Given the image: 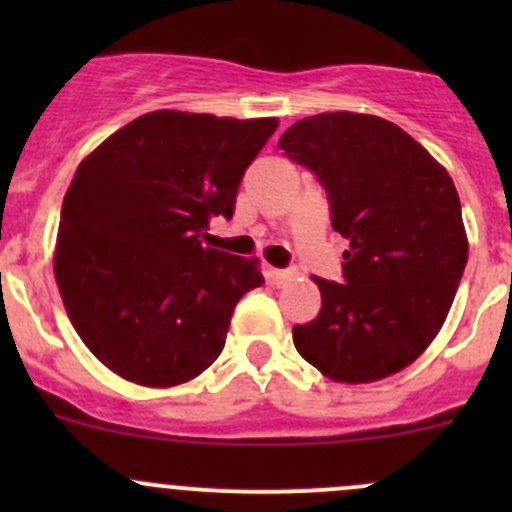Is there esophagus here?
Masks as SVG:
<instances>
[{"mask_svg": "<svg viewBox=\"0 0 512 512\" xmlns=\"http://www.w3.org/2000/svg\"><path fill=\"white\" fill-rule=\"evenodd\" d=\"M292 277H294V270H270V282H272V285H277V287L287 285Z\"/></svg>", "mask_w": 512, "mask_h": 512, "instance_id": "esophagus-1", "label": "esophagus"}]
</instances>
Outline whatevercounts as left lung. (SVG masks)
<instances>
[{
  "instance_id": "obj_1",
  "label": "left lung",
  "mask_w": 512,
  "mask_h": 512,
  "mask_svg": "<svg viewBox=\"0 0 512 512\" xmlns=\"http://www.w3.org/2000/svg\"><path fill=\"white\" fill-rule=\"evenodd\" d=\"M277 146L317 173L332 227L349 242L344 285L312 277L322 309L292 329L327 379L371 384L406 369L448 317L468 235L448 170L404 128L371 113H317Z\"/></svg>"
}]
</instances>
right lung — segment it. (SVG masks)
<instances>
[{
    "instance_id": "1",
    "label": "right lung",
    "mask_w": 512,
    "mask_h": 512,
    "mask_svg": "<svg viewBox=\"0 0 512 512\" xmlns=\"http://www.w3.org/2000/svg\"><path fill=\"white\" fill-rule=\"evenodd\" d=\"M277 118L143 113L94 148L64 195L54 277L81 342L133 384L168 389L225 347L235 304L262 285L260 260L203 245L232 218L247 165Z\"/></svg>"
}]
</instances>
